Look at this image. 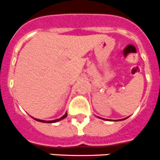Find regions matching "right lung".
<instances>
[{"mask_svg": "<svg viewBox=\"0 0 160 160\" xmlns=\"http://www.w3.org/2000/svg\"><path fill=\"white\" fill-rule=\"evenodd\" d=\"M67 116V114H65L64 115H63L62 118H60V119H55V120H52V121H45V120H41V119H37V118H35V120H37V121H39V122H58V121H59V120L61 119H63V118H65Z\"/></svg>", "mask_w": 160, "mask_h": 160, "instance_id": "right-lung-1", "label": "right lung"}]
</instances>
